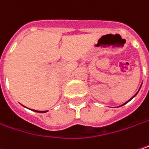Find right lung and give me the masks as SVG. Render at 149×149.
<instances>
[{"label": "right lung", "mask_w": 149, "mask_h": 149, "mask_svg": "<svg viewBox=\"0 0 149 149\" xmlns=\"http://www.w3.org/2000/svg\"><path fill=\"white\" fill-rule=\"evenodd\" d=\"M36 112H37V111H36ZM38 113H45V112H38Z\"/></svg>", "instance_id": "1"}]
</instances>
